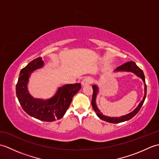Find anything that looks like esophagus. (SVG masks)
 Masks as SVG:
<instances>
[{
    "label": "esophagus",
    "mask_w": 159,
    "mask_h": 159,
    "mask_svg": "<svg viewBox=\"0 0 159 159\" xmlns=\"http://www.w3.org/2000/svg\"><path fill=\"white\" fill-rule=\"evenodd\" d=\"M92 79L89 77H86L85 79H83L82 82H81V85L82 86H85V85H88L89 84L92 83Z\"/></svg>",
    "instance_id": "esophagus-1"
}]
</instances>
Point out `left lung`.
I'll return each mask as SVG.
<instances>
[{"instance_id":"obj_1","label":"left lung","mask_w":159,"mask_h":159,"mask_svg":"<svg viewBox=\"0 0 159 159\" xmlns=\"http://www.w3.org/2000/svg\"><path fill=\"white\" fill-rule=\"evenodd\" d=\"M132 72L135 74V75L138 77H139L140 79H142L144 83V96L141 102L139 104L135 109H134L132 112L128 113L126 115H124V116H120V117H109V116H104L102 113L100 112V109L98 108L97 104H96V97L97 95L98 94L99 92V88L98 87L97 85H93L92 88H93V96H92V105L93 110L95 111V112L97 115V116L100 119L102 120L105 121H107V122L109 123H113V124H117V123H120V122H123V121H126L132 119L135 115L139 112L140 109L142 107L143 104L145 101V99H146V92H147V87H146V81H145V76L143 72V71L141 70L139 67H138L136 63L134 61H129L127 62L126 63L123 64L114 70V72Z\"/></svg>"}]
</instances>
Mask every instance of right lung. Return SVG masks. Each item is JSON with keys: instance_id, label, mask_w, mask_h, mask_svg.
Here are the masks:
<instances>
[{"instance_id": "add662e5", "label": "right lung", "mask_w": 159, "mask_h": 159, "mask_svg": "<svg viewBox=\"0 0 159 159\" xmlns=\"http://www.w3.org/2000/svg\"><path fill=\"white\" fill-rule=\"evenodd\" d=\"M44 62L39 57L21 70L16 87V96L23 110L30 116L44 121H53L63 117L68 109L73 96L81 88L80 83L67 84L57 89L48 99L36 98L29 93L28 83L31 74L42 68Z\"/></svg>"}]
</instances>
